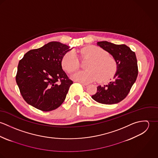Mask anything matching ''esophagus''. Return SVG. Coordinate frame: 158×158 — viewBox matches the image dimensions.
Masks as SVG:
<instances>
[{"mask_svg": "<svg viewBox=\"0 0 158 158\" xmlns=\"http://www.w3.org/2000/svg\"><path fill=\"white\" fill-rule=\"evenodd\" d=\"M81 85L83 86V88H86L88 86V85H87V84H83V83H81Z\"/></svg>", "mask_w": 158, "mask_h": 158, "instance_id": "34e87169", "label": "esophagus"}]
</instances>
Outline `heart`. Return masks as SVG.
Masks as SVG:
<instances>
[{
    "label": "heart",
    "instance_id": "obj_1",
    "mask_svg": "<svg viewBox=\"0 0 158 158\" xmlns=\"http://www.w3.org/2000/svg\"><path fill=\"white\" fill-rule=\"evenodd\" d=\"M77 54L82 58H88L90 61L86 66V71H80L72 75V78L81 83L88 84L99 80L108 81L111 80L117 71V64L113 58L102 48L90 46L78 52ZM62 66L69 73H72L79 68V61L75 53L69 52L62 60Z\"/></svg>",
    "mask_w": 158,
    "mask_h": 158
}]
</instances>
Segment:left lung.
<instances>
[{
	"label": "left lung",
	"mask_w": 158,
	"mask_h": 158,
	"mask_svg": "<svg viewBox=\"0 0 158 158\" xmlns=\"http://www.w3.org/2000/svg\"><path fill=\"white\" fill-rule=\"evenodd\" d=\"M97 45L112 55L117 69L113 78L114 80L107 85L98 86L92 98L102 104L118 103L127 96L136 80L138 68L135 53L125 44L118 45L105 41L98 42Z\"/></svg>",
	"instance_id": "left-lung-1"
}]
</instances>
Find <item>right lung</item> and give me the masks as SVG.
<instances>
[{
    "label": "right lung",
    "instance_id": "add662e5",
    "mask_svg": "<svg viewBox=\"0 0 158 158\" xmlns=\"http://www.w3.org/2000/svg\"><path fill=\"white\" fill-rule=\"evenodd\" d=\"M69 46L52 41L27 52L19 62L16 81L25 101L43 111L58 108L73 81L62 69Z\"/></svg>",
    "mask_w": 158,
    "mask_h": 158
}]
</instances>
